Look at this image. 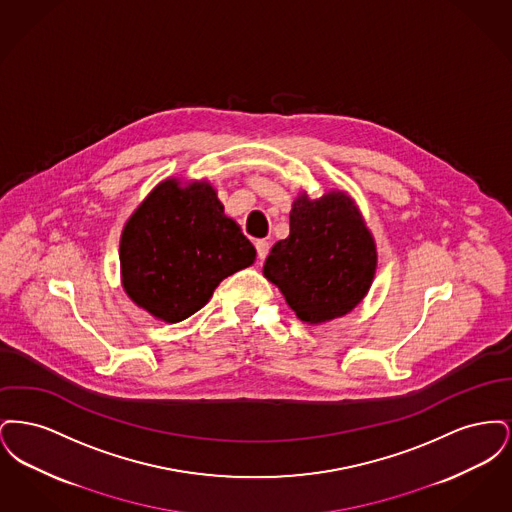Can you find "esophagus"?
I'll list each match as a JSON object with an SVG mask.
<instances>
[{"mask_svg":"<svg viewBox=\"0 0 512 512\" xmlns=\"http://www.w3.org/2000/svg\"><path fill=\"white\" fill-rule=\"evenodd\" d=\"M255 249H257V257L261 259V261H265L268 255V249H270V244H268L267 240H257L255 242Z\"/></svg>","mask_w":512,"mask_h":512,"instance_id":"1","label":"esophagus"}]
</instances>
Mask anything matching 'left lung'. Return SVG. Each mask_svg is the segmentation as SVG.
Segmentation results:
<instances>
[{"mask_svg": "<svg viewBox=\"0 0 512 512\" xmlns=\"http://www.w3.org/2000/svg\"><path fill=\"white\" fill-rule=\"evenodd\" d=\"M376 270V245L353 199L330 192L299 195L290 236L270 249L265 276L295 315L317 324L343 317L365 297Z\"/></svg>", "mask_w": 512, "mask_h": 512, "instance_id": "left-lung-1", "label": "left lung"}]
</instances>
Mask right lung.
<instances>
[{
	"instance_id": "obj_1",
	"label": "right lung",
	"mask_w": 512,
	"mask_h": 512,
	"mask_svg": "<svg viewBox=\"0 0 512 512\" xmlns=\"http://www.w3.org/2000/svg\"><path fill=\"white\" fill-rule=\"evenodd\" d=\"M255 255L207 182L184 190L176 180H165L122 230V286L153 317L180 322Z\"/></svg>"
}]
</instances>
